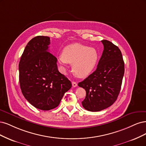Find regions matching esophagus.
Instances as JSON below:
<instances>
[{
  "label": "esophagus",
  "instance_id": "34e87169",
  "mask_svg": "<svg viewBox=\"0 0 146 146\" xmlns=\"http://www.w3.org/2000/svg\"><path fill=\"white\" fill-rule=\"evenodd\" d=\"M77 86H78V84L76 82H74V81L72 82V86L73 87H77Z\"/></svg>",
  "mask_w": 146,
  "mask_h": 146
}]
</instances>
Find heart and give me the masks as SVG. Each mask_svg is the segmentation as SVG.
<instances>
[{
	"mask_svg": "<svg viewBox=\"0 0 146 146\" xmlns=\"http://www.w3.org/2000/svg\"><path fill=\"white\" fill-rule=\"evenodd\" d=\"M99 55L95 48L81 44H73L65 47L58 60L63 65L72 64L73 72L76 76H88L95 68Z\"/></svg>",
	"mask_w": 146,
	"mask_h": 146,
	"instance_id": "heart-1",
	"label": "heart"
}]
</instances>
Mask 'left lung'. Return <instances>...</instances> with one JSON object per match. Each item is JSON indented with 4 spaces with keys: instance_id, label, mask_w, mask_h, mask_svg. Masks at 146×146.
Masks as SVG:
<instances>
[{
    "instance_id": "8db88e82",
    "label": "left lung",
    "mask_w": 146,
    "mask_h": 146,
    "mask_svg": "<svg viewBox=\"0 0 146 146\" xmlns=\"http://www.w3.org/2000/svg\"><path fill=\"white\" fill-rule=\"evenodd\" d=\"M101 42L104 50L96 70L78 83V86L86 92L82 105L90 111H101L113 104L124 73V62L119 48L107 40Z\"/></svg>"
}]
</instances>
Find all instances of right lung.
I'll return each mask as SVG.
<instances>
[{"mask_svg":"<svg viewBox=\"0 0 146 146\" xmlns=\"http://www.w3.org/2000/svg\"><path fill=\"white\" fill-rule=\"evenodd\" d=\"M50 39L37 36L26 45L19 64V83L23 95L42 110L58 107L72 83L58 69L57 59L48 52Z\"/></svg>","mask_w":146,"mask_h":146,"instance_id":"obj_1","label":"right lung"}]
</instances>
